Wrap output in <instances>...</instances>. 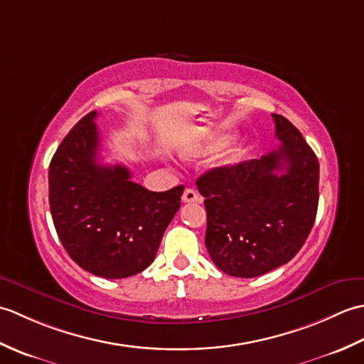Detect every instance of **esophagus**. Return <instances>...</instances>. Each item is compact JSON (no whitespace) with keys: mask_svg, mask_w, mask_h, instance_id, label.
Listing matches in <instances>:
<instances>
[{"mask_svg":"<svg viewBox=\"0 0 364 364\" xmlns=\"http://www.w3.org/2000/svg\"><path fill=\"white\" fill-rule=\"evenodd\" d=\"M181 198H183V202H184V203L198 202V200H200V198H198V194H197V192H196L194 189H191V188L183 192V197H181Z\"/></svg>","mask_w":364,"mask_h":364,"instance_id":"1","label":"esophagus"}]
</instances>
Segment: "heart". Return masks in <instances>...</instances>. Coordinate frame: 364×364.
<instances>
[{
    "mask_svg": "<svg viewBox=\"0 0 364 364\" xmlns=\"http://www.w3.org/2000/svg\"><path fill=\"white\" fill-rule=\"evenodd\" d=\"M227 142V137H219V139H213V141H210V142H206L203 146H196V149H188V150H183V158H186V159H191V158H194L196 154H198V153H203V151H213V150H215V149H219L220 145H223Z\"/></svg>",
    "mask_w": 364,
    "mask_h": 364,
    "instance_id": "b5f03b06",
    "label": "heart"
}]
</instances>
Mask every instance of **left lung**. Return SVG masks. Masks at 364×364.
<instances>
[{
  "label": "left lung",
  "mask_w": 364,
  "mask_h": 364,
  "mask_svg": "<svg viewBox=\"0 0 364 364\" xmlns=\"http://www.w3.org/2000/svg\"><path fill=\"white\" fill-rule=\"evenodd\" d=\"M272 119L277 150L211 168L197 180L205 197L208 253L233 277L253 278L291 261L318 213V158L288 119Z\"/></svg>",
  "instance_id": "8db88e82"
}]
</instances>
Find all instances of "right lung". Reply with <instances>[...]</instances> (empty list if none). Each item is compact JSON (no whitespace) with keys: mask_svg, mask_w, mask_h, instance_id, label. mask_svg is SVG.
<instances>
[{"mask_svg":"<svg viewBox=\"0 0 364 364\" xmlns=\"http://www.w3.org/2000/svg\"><path fill=\"white\" fill-rule=\"evenodd\" d=\"M97 111L70 129L50 162V210L70 258L103 278L149 267L180 210L184 186L151 192L131 181L125 166L98 162Z\"/></svg>","mask_w":364,"mask_h":364,"instance_id":"right-lung-1","label":"right lung"}]
</instances>
